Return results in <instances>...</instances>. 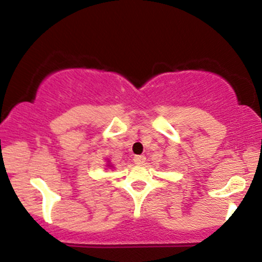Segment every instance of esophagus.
Returning <instances> with one entry per match:
<instances>
[{
    "mask_svg": "<svg viewBox=\"0 0 262 262\" xmlns=\"http://www.w3.org/2000/svg\"><path fill=\"white\" fill-rule=\"evenodd\" d=\"M145 160H146V157H145L144 155H138L134 157V163L135 165H143V163L145 162Z\"/></svg>",
    "mask_w": 262,
    "mask_h": 262,
    "instance_id": "esophagus-1",
    "label": "esophagus"
}]
</instances>
